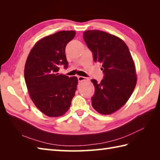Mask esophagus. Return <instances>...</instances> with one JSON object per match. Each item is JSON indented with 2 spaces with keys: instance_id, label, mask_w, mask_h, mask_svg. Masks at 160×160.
Instances as JSON below:
<instances>
[{
  "instance_id": "obj_1",
  "label": "esophagus",
  "mask_w": 160,
  "mask_h": 160,
  "mask_svg": "<svg viewBox=\"0 0 160 160\" xmlns=\"http://www.w3.org/2000/svg\"><path fill=\"white\" fill-rule=\"evenodd\" d=\"M78 79L79 82H82V81H83V80H87V78L85 77H83V76H78Z\"/></svg>"
}]
</instances>
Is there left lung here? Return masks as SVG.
<instances>
[{
	"label": "left lung",
	"instance_id": "left-lung-1",
	"mask_svg": "<svg viewBox=\"0 0 160 160\" xmlns=\"http://www.w3.org/2000/svg\"><path fill=\"white\" fill-rule=\"evenodd\" d=\"M83 38L95 62L102 64L104 73L100 82L91 80L95 93L91 98L94 109L109 115L120 109L133 92L137 76L133 60L127 45L118 37L100 30H89Z\"/></svg>",
	"mask_w": 160,
	"mask_h": 160
}]
</instances>
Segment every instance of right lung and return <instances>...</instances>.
<instances>
[{
  "label": "right lung",
  "mask_w": 160,
  "mask_h": 160,
  "mask_svg": "<svg viewBox=\"0 0 160 160\" xmlns=\"http://www.w3.org/2000/svg\"><path fill=\"white\" fill-rule=\"evenodd\" d=\"M75 31H60L40 40L26 60L24 76L30 98L49 117H59L69 110L77 89L78 78L58 71L68 67L65 47Z\"/></svg>",
  "instance_id": "obj_1"
}]
</instances>
